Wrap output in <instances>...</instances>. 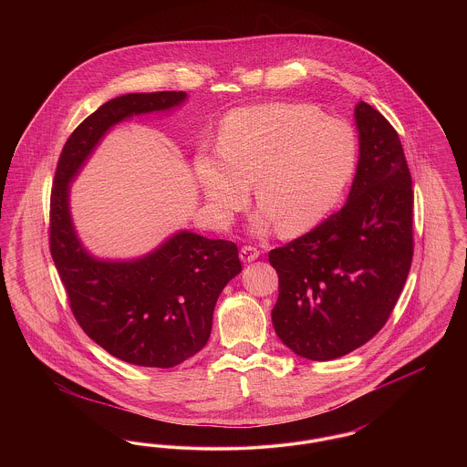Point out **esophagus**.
Listing matches in <instances>:
<instances>
[{"instance_id":"obj_1","label":"esophagus","mask_w":467,"mask_h":467,"mask_svg":"<svg viewBox=\"0 0 467 467\" xmlns=\"http://www.w3.org/2000/svg\"><path fill=\"white\" fill-rule=\"evenodd\" d=\"M257 257H259V250L254 248V246H244V248L240 250V259H242L244 263H252V261H255Z\"/></svg>"}]
</instances>
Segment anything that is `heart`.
<instances>
[{
  "label": "heart",
  "instance_id": "1",
  "mask_svg": "<svg viewBox=\"0 0 467 467\" xmlns=\"http://www.w3.org/2000/svg\"><path fill=\"white\" fill-rule=\"evenodd\" d=\"M357 166V138L341 119L308 105L266 103L229 111L217 149H200L194 171L210 215L227 227L250 200L254 234L278 225L299 236L339 201Z\"/></svg>",
  "mask_w": 467,
  "mask_h": 467
}]
</instances>
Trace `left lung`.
Returning <instances> with one entry per match:
<instances>
[{
  "label": "left lung",
  "instance_id": "1",
  "mask_svg": "<svg viewBox=\"0 0 467 467\" xmlns=\"http://www.w3.org/2000/svg\"><path fill=\"white\" fill-rule=\"evenodd\" d=\"M354 119L358 161L345 206L269 252L278 273L275 333L310 360L368 343L394 310L413 257V191L400 136L364 101Z\"/></svg>",
  "mask_w": 467,
  "mask_h": 467
}]
</instances>
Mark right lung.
<instances>
[{"label": "right lung", "instance_id": "right-lung-1", "mask_svg": "<svg viewBox=\"0 0 467 467\" xmlns=\"http://www.w3.org/2000/svg\"><path fill=\"white\" fill-rule=\"evenodd\" d=\"M185 101L187 92L162 90L101 105L67 138L50 198V254L77 322L110 356L145 368H173L206 345L217 299L242 271L238 246L180 229L140 257H98L77 233L69 192L111 128Z\"/></svg>", "mask_w": 467, "mask_h": 467}]
</instances>
